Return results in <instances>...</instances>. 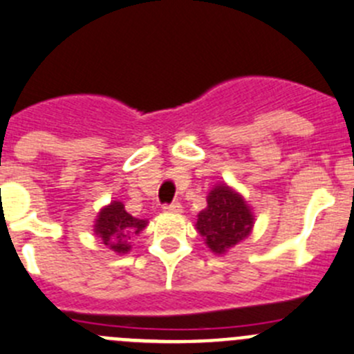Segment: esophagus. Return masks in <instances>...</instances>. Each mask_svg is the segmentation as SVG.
Here are the masks:
<instances>
[{"instance_id": "obj_1", "label": "esophagus", "mask_w": 354, "mask_h": 354, "mask_svg": "<svg viewBox=\"0 0 354 354\" xmlns=\"http://www.w3.org/2000/svg\"><path fill=\"white\" fill-rule=\"evenodd\" d=\"M164 212H169V214H178V212H181L183 209H181V204L180 202H173V204H167L164 205Z\"/></svg>"}]
</instances>
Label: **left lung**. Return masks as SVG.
I'll use <instances>...</instances> for the list:
<instances>
[{"label":"left lung","instance_id":"8db88e82","mask_svg":"<svg viewBox=\"0 0 354 354\" xmlns=\"http://www.w3.org/2000/svg\"><path fill=\"white\" fill-rule=\"evenodd\" d=\"M195 228L211 252L221 256L250 235L252 207L235 188L218 183L209 190L207 207L197 214Z\"/></svg>","mask_w":354,"mask_h":354}]
</instances>
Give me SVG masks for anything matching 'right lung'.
<instances>
[{
    "label": "right lung",
    "mask_w": 354,
    "mask_h": 354,
    "mask_svg": "<svg viewBox=\"0 0 354 354\" xmlns=\"http://www.w3.org/2000/svg\"><path fill=\"white\" fill-rule=\"evenodd\" d=\"M147 223V219L129 214L121 201H112L97 214L93 232L109 249L118 254H128L131 250V240L145 230Z\"/></svg>",
    "instance_id": "add662e5"
}]
</instances>
